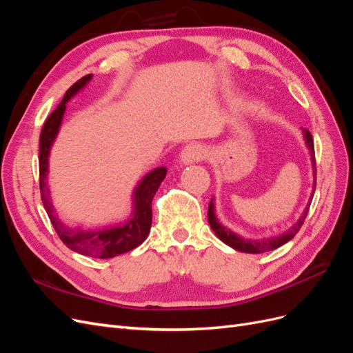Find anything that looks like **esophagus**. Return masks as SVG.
Returning <instances> with one entry per match:
<instances>
[{"instance_id": "esophagus-1", "label": "esophagus", "mask_w": 353, "mask_h": 353, "mask_svg": "<svg viewBox=\"0 0 353 353\" xmlns=\"http://www.w3.org/2000/svg\"><path fill=\"white\" fill-rule=\"evenodd\" d=\"M206 157V150L205 147L197 144V143H191V144H187L183 152H181V162L184 163H196V162H200V160H203Z\"/></svg>"}]
</instances>
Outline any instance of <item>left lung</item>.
Listing matches in <instances>:
<instances>
[{"mask_svg":"<svg viewBox=\"0 0 353 353\" xmlns=\"http://www.w3.org/2000/svg\"><path fill=\"white\" fill-rule=\"evenodd\" d=\"M303 132H305L307 147L311 148V154H312V165H314V174H315L314 191H315V187H316V162H315L314 138H312L311 132H309L307 130H305ZM311 197H314V194ZM309 206H311V203H309V205L306 206V209L303 212V215L301 216V219H299L290 230L285 231L284 234H281V236H279V237H271V239H265V240H245V239H241V237L236 236V234L231 232L225 227H222L221 223L218 222L216 216H215V209H213V199L210 200L209 208H208V221L210 223V228L215 231L218 239L222 240L225 244H228L230 248L236 249L239 252H244V253H263V252H270V250H274V249H279L280 245L285 244L287 241H290L296 236V234L299 232V230H301L302 225H303L305 218H306L307 212H309Z\"/></svg>","mask_w":353,"mask_h":353,"instance_id":"1","label":"left lung"}]
</instances>
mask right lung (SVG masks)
Wrapping results in <instances>:
<instances>
[{"label":"right lung","instance_id":"1","mask_svg":"<svg viewBox=\"0 0 353 353\" xmlns=\"http://www.w3.org/2000/svg\"><path fill=\"white\" fill-rule=\"evenodd\" d=\"M91 77L92 74H85L83 78H81L72 85L66 91L65 97H63L60 104L50 113L47 121L44 122V126H42L39 135V190L42 205H44L47 215L60 240L65 243L69 249L79 254L91 256V258L99 259H108L138 248V245L147 239L148 231H150L152 227V201L157 188L166 176V169L157 168L152 170V172L141 181V184L135 190L134 218L128 223H125L123 227L94 232L78 230L74 231L66 228L56 218L50 201V191L46 183L48 172V152L57 135L63 113H65L66 109V103L69 101L72 95L77 94L83 85L91 79Z\"/></svg>","mask_w":353,"mask_h":353}]
</instances>
